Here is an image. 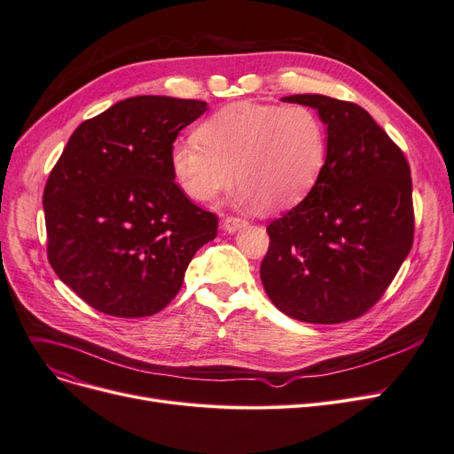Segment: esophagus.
<instances>
[{
	"label": "esophagus",
	"instance_id": "obj_1",
	"mask_svg": "<svg viewBox=\"0 0 454 454\" xmlns=\"http://www.w3.org/2000/svg\"><path fill=\"white\" fill-rule=\"evenodd\" d=\"M245 226H248V221L247 219H239V216H226V219L223 221V228L226 231H230V233L238 231V230L245 228Z\"/></svg>",
	"mask_w": 454,
	"mask_h": 454
}]
</instances>
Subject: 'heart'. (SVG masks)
Here are the masks:
<instances>
[{
  "label": "heart",
  "instance_id": "1",
  "mask_svg": "<svg viewBox=\"0 0 454 454\" xmlns=\"http://www.w3.org/2000/svg\"><path fill=\"white\" fill-rule=\"evenodd\" d=\"M325 161V126L304 106H226L170 148L172 178L192 202L215 200L238 176L247 202L274 211L302 202Z\"/></svg>",
  "mask_w": 454,
  "mask_h": 454
}]
</instances>
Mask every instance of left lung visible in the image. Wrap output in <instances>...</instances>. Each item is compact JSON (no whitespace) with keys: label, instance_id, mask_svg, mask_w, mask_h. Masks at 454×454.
Masks as SVG:
<instances>
[{"label":"left lung","instance_id":"obj_1","mask_svg":"<svg viewBox=\"0 0 454 454\" xmlns=\"http://www.w3.org/2000/svg\"><path fill=\"white\" fill-rule=\"evenodd\" d=\"M282 100L319 111L326 161L306 199L267 226L262 284L293 319H358L380 301L411 248L410 165L358 104L323 94Z\"/></svg>","mask_w":454,"mask_h":454}]
</instances>
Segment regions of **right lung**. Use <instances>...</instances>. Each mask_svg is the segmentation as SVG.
<instances>
[{
  "instance_id": "add662e5",
  "label": "right lung",
  "mask_w": 454,
  "mask_h": 454,
  "mask_svg": "<svg viewBox=\"0 0 454 454\" xmlns=\"http://www.w3.org/2000/svg\"><path fill=\"white\" fill-rule=\"evenodd\" d=\"M206 102L128 98L80 124L44 187L48 262L80 299L113 317H146L178 294L219 216L172 178L170 148Z\"/></svg>"
}]
</instances>
